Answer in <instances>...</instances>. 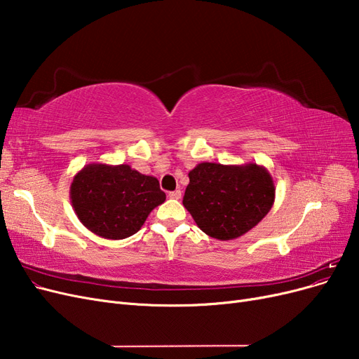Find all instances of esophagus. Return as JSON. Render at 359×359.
Returning <instances> with one entry per match:
<instances>
[{
  "label": "esophagus",
  "instance_id": "obj_1",
  "mask_svg": "<svg viewBox=\"0 0 359 359\" xmlns=\"http://www.w3.org/2000/svg\"><path fill=\"white\" fill-rule=\"evenodd\" d=\"M168 196L170 198V199H181V190H175V191H170Z\"/></svg>",
  "mask_w": 359,
  "mask_h": 359
}]
</instances>
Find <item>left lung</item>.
Listing matches in <instances>:
<instances>
[{
  "instance_id": "1",
  "label": "left lung",
  "mask_w": 359,
  "mask_h": 359,
  "mask_svg": "<svg viewBox=\"0 0 359 359\" xmlns=\"http://www.w3.org/2000/svg\"><path fill=\"white\" fill-rule=\"evenodd\" d=\"M182 205L199 229L220 241L243 236L273 208L276 187L266 168L199 163L189 172Z\"/></svg>"
}]
</instances>
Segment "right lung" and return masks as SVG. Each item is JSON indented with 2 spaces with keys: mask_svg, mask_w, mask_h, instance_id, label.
I'll list each match as a JSON object with an SVG mask.
<instances>
[{
  "mask_svg": "<svg viewBox=\"0 0 359 359\" xmlns=\"http://www.w3.org/2000/svg\"><path fill=\"white\" fill-rule=\"evenodd\" d=\"M70 201L86 229L106 240H124L144 226L166 194L157 178L128 165L90 163L74 175Z\"/></svg>",
  "mask_w": 359,
  "mask_h": 359,
  "instance_id": "right-lung-1",
  "label": "right lung"
}]
</instances>
